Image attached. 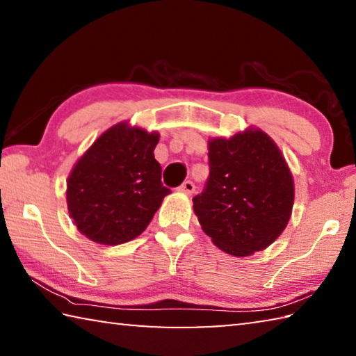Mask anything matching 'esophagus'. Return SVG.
Segmentation results:
<instances>
[{
	"label": "esophagus",
	"instance_id": "1",
	"mask_svg": "<svg viewBox=\"0 0 356 356\" xmlns=\"http://www.w3.org/2000/svg\"><path fill=\"white\" fill-rule=\"evenodd\" d=\"M195 188H196L195 184H193L191 180H186V182H184L179 186V191L185 193V195H193V193H195Z\"/></svg>",
	"mask_w": 356,
	"mask_h": 356
}]
</instances>
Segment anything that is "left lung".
Returning <instances> with one entry per match:
<instances>
[{"mask_svg":"<svg viewBox=\"0 0 356 356\" xmlns=\"http://www.w3.org/2000/svg\"><path fill=\"white\" fill-rule=\"evenodd\" d=\"M206 190L193 210L215 246L245 257L272 245L292 215L295 186L280 147L265 131L248 127L209 140Z\"/></svg>","mask_w":356,"mask_h":356,"instance_id":"left-lung-1","label":"left lung"}]
</instances>
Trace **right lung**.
<instances>
[{
  "label": "right lung",
  "mask_w": 356,
  "mask_h": 356,
  "mask_svg": "<svg viewBox=\"0 0 356 356\" xmlns=\"http://www.w3.org/2000/svg\"><path fill=\"white\" fill-rule=\"evenodd\" d=\"M160 140L127 120L104 131L84 152L67 179V209L83 236L116 246L146 231L170 195L154 156Z\"/></svg>",
  "instance_id": "right-lung-1"
}]
</instances>
